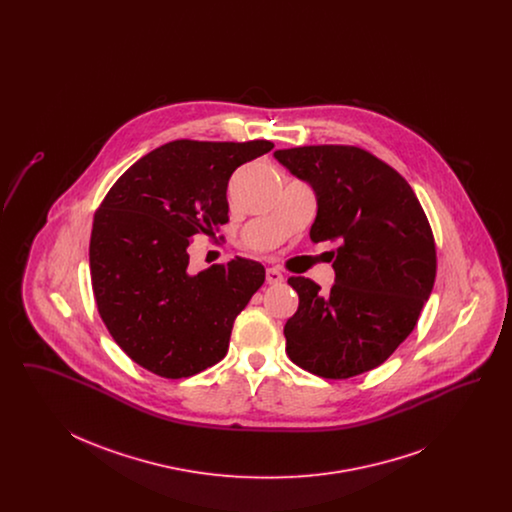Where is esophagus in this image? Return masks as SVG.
Masks as SVG:
<instances>
[{"label": "esophagus", "instance_id": "34e87169", "mask_svg": "<svg viewBox=\"0 0 512 512\" xmlns=\"http://www.w3.org/2000/svg\"><path fill=\"white\" fill-rule=\"evenodd\" d=\"M284 276L280 270L276 268H267V284H282Z\"/></svg>", "mask_w": 512, "mask_h": 512}]
</instances>
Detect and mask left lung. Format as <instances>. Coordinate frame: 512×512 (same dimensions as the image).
Returning <instances> with one entry per match:
<instances>
[{"label":"left lung","mask_w":512,"mask_h":512,"mask_svg":"<svg viewBox=\"0 0 512 512\" xmlns=\"http://www.w3.org/2000/svg\"><path fill=\"white\" fill-rule=\"evenodd\" d=\"M274 157L311 184V240L338 242L330 293L292 276L299 307L284 326L293 363L345 380L382 365L407 340L436 280V244L409 182L355 146L278 149Z\"/></svg>","instance_id":"1"}]
</instances>
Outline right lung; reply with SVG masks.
<instances>
[{"label":"right lung","instance_id":"obj_1","mask_svg":"<svg viewBox=\"0 0 512 512\" xmlns=\"http://www.w3.org/2000/svg\"><path fill=\"white\" fill-rule=\"evenodd\" d=\"M274 147L268 140H176L149 151L101 201L90 238L99 317L122 351L163 378L217 365L234 320L265 282V267L236 257L188 272L195 234L228 222L232 172Z\"/></svg>","mask_w":512,"mask_h":512}]
</instances>
